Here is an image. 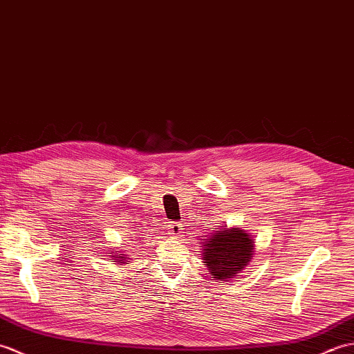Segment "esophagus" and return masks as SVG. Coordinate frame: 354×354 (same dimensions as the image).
<instances>
[{
	"label": "esophagus",
	"instance_id": "1",
	"mask_svg": "<svg viewBox=\"0 0 354 354\" xmlns=\"http://www.w3.org/2000/svg\"><path fill=\"white\" fill-rule=\"evenodd\" d=\"M183 224L182 223H171L168 224V234L171 239H178L183 233Z\"/></svg>",
	"mask_w": 354,
	"mask_h": 354
}]
</instances>
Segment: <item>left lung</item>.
Wrapping results in <instances>:
<instances>
[{
    "mask_svg": "<svg viewBox=\"0 0 354 354\" xmlns=\"http://www.w3.org/2000/svg\"><path fill=\"white\" fill-rule=\"evenodd\" d=\"M254 241L239 227L221 229L203 239V261L214 280L234 279L253 257Z\"/></svg>",
    "mask_w": 354,
    "mask_h": 354,
    "instance_id": "8db88e82",
    "label": "left lung"
}]
</instances>
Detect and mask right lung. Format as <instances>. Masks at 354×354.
Segmentation results:
<instances>
[{
  "mask_svg": "<svg viewBox=\"0 0 354 354\" xmlns=\"http://www.w3.org/2000/svg\"><path fill=\"white\" fill-rule=\"evenodd\" d=\"M125 257V254H120L118 256V253L116 251H113V256H112V262H118L120 265H124V263H127L129 262V259L130 257H127V259H124Z\"/></svg>",
  "mask_w": 354,
  "mask_h": 354,
  "instance_id": "right-lung-1",
  "label": "right lung"
}]
</instances>
